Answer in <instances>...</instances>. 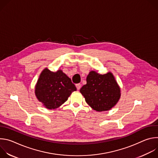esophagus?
I'll return each mask as SVG.
<instances>
[{
	"mask_svg": "<svg viewBox=\"0 0 158 158\" xmlns=\"http://www.w3.org/2000/svg\"><path fill=\"white\" fill-rule=\"evenodd\" d=\"M76 87H77V90H79V89H81V84H77L76 85Z\"/></svg>",
	"mask_w": 158,
	"mask_h": 158,
	"instance_id": "1",
	"label": "esophagus"
}]
</instances>
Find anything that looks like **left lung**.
I'll list each match as a JSON object with an SVG mask.
<instances>
[{
	"mask_svg": "<svg viewBox=\"0 0 158 158\" xmlns=\"http://www.w3.org/2000/svg\"><path fill=\"white\" fill-rule=\"evenodd\" d=\"M87 84L80 89L85 102L94 110H109L118 102L121 89L110 72L99 74L92 71L87 76Z\"/></svg>",
	"mask_w": 158,
	"mask_h": 158,
	"instance_id": "obj_1",
	"label": "left lung"
}]
</instances>
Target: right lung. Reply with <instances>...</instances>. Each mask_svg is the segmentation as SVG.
<instances>
[{"label": "right lung", "instance_id": "1", "mask_svg": "<svg viewBox=\"0 0 158 158\" xmlns=\"http://www.w3.org/2000/svg\"><path fill=\"white\" fill-rule=\"evenodd\" d=\"M76 90L71 79L62 71L54 73L46 68L40 74L35 85V94L46 108L54 109L64 104Z\"/></svg>", "mask_w": 158, "mask_h": 158}]
</instances>
